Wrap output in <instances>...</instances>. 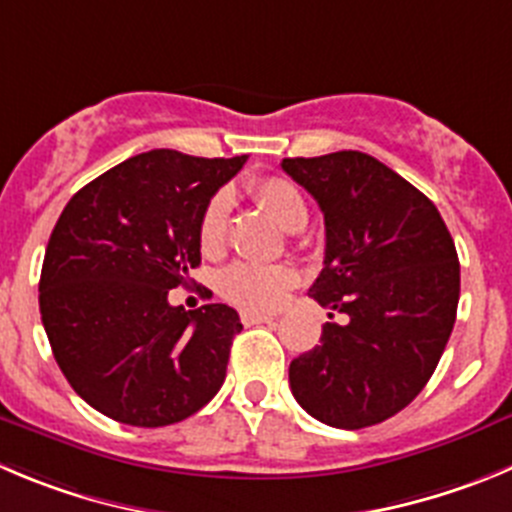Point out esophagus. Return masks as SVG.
I'll use <instances>...</instances> for the list:
<instances>
[{"label": "esophagus", "mask_w": 512, "mask_h": 512, "mask_svg": "<svg viewBox=\"0 0 512 512\" xmlns=\"http://www.w3.org/2000/svg\"><path fill=\"white\" fill-rule=\"evenodd\" d=\"M242 323L245 326H255V323H272L275 321V315L270 313H255V310H242Z\"/></svg>", "instance_id": "34e87169"}]
</instances>
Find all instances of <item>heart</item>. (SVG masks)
Returning <instances> with one entry per match:
<instances>
[{"label": "heart", "mask_w": 512, "mask_h": 512, "mask_svg": "<svg viewBox=\"0 0 512 512\" xmlns=\"http://www.w3.org/2000/svg\"><path fill=\"white\" fill-rule=\"evenodd\" d=\"M257 204L270 214L285 232H300L308 224V204L298 186L280 176H267L252 186ZM229 214V194L217 191L204 207L199 219V247L207 255L219 252L224 245V232H227ZM298 283L290 267L285 265H252V262H234L232 267L222 272L219 290L224 298L242 308L267 310L283 303L288 290Z\"/></svg>", "instance_id": "heart-1"}]
</instances>
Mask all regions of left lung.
<instances>
[{"label":"left lung","mask_w":512,"mask_h":512,"mask_svg":"<svg viewBox=\"0 0 512 512\" xmlns=\"http://www.w3.org/2000/svg\"><path fill=\"white\" fill-rule=\"evenodd\" d=\"M321 207L326 260L308 290L348 318L290 364V389L318 422L364 429L412 404L455 326L460 262L437 207L361 151L283 159ZM333 318V313H331Z\"/></svg>","instance_id":"left-lung-1"}]
</instances>
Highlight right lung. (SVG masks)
Wrapping results in <instances>:
<instances>
[{"label":"right lung","mask_w":512,"mask_h":512,"mask_svg":"<svg viewBox=\"0 0 512 512\" xmlns=\"http://www.w3.org/2000/svg\"><path fill=\"white\" fill-rule=\"evenodd\" d=\"M247 156L171 148L100 174L62 209L40 275L42 326L68 384L131 427L197 414L224 384L237 310H184L169 290L199 267V219Z\"/></svg>","instance_id":"obj_1"}]
</instances>
